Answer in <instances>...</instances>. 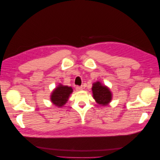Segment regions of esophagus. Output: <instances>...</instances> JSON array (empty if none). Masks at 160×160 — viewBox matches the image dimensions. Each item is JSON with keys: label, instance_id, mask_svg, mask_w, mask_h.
Listing matches in <instances>:
<instances>
[{"label": "esophagus", "instance_id": "esophagus-1", "mask_svg": "<svg viewBox=\"0 0 160 160\" xmlns=\"http://www.w3.org/2000/svg\"><path fill=\"white\" fill-rule=\"evenodd\" d=\"M76 89H77V91H81L82 89H83V87H82V86H77Z\"/></svg>", "mask_w": 160, "mask_h": 160}]
</instances>
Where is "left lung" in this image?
I'll list each match as a JSON object with an SVG mask.
<instances>
[{
	"label": "left lung",
	"mask_w": 160,
	"mask_h": 160,
	"mask_svg": "<svg viewBox=\"0 0 160 160\" xmlns=\"http://www.w3.org/2000/svg\"><path fill=\"white\" fill-rule=\"evenodd\" d=\"M93 96L95 101L101 106L108 105L112 99V93L107 86L99 81L95 82L92 87Z\"/></svg>",
	"instance_id": "8db88e82"
}]
</instances>
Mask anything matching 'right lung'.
<instances>
[{
  "label": "right lung",
  "mask_w": 160,
  "mask_h": 160,
  "mask_svg": "<svg viewBox=\"0 0 160 160\" xmlns=\"http://www.w3.org/2000/svg\"><path fill=\"white\" fill-rule=\"evenodd\" d=\"M72 91L73 90L71 87L59 85L54 91H52L51 95V102L57 107H62L68 101Z\"/></svg>",
  "instance_id": "obj_1"
}]
</instances>
